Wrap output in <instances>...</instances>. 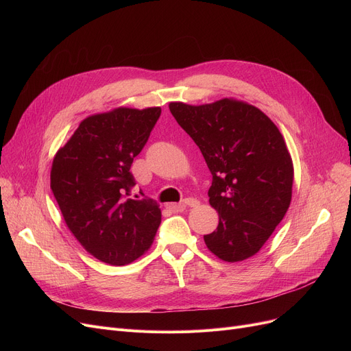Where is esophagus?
<instances>
[{"label":"esophagus","instance_id":"obj_1","mask_svg":"<svg viewBox=\"0 0 351 351\" xmlns=\"http://www.w3.org/2000/svg\"><path fill=\"white\" fill-rule=\"evenodd\" d=\"M197 205H199V200H197V199L188 197V199H185V200H182L180 204L171 205V209H173L175 212H182V210H185L186 208H196Z\"/></svg>","mask_w":351,"mask_h":351}]
</instances>
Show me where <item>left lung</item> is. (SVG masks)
Instances as JSON below:
<instances>
[{"label":"left lung","mask_w":351,"mask_h":351,"mask_svg":"<svg viewBox=\"0 0 351 351\" xmlns=\"http://www.w3.org/2000/svg\"><path fill=\"white\" fill-rule=\"evenodd\" d=\"M169 109L212 173L208 195L219 225L205 243L219 259L242 262L262 249L289 209L294 173L285 139L261 109L242 101L171 102Z\"/></svg>","instance_id":"1"}]
</instances>
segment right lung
<instances>
[{"label":"right lung","mask_w":351,"mask_h":351,"mask_svg":"<svg viewBox=\"0 0 351 351\" xmlns=\"http://www.w3.org/2000/svg\"><path fill=\"white\" fill-rule=\"evenodd\" d=\"M160 108H117L85 118L57 152L51 189L72 234L98 261L123 266L151 247L160 225L152 199H129L141 154Z\"/></svg>","instance_id":"obj_1"}]
</instances>
